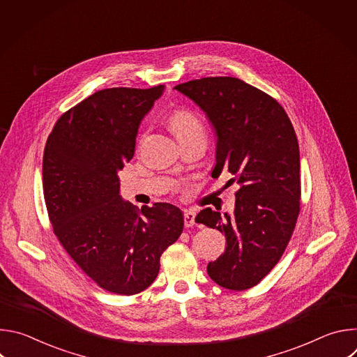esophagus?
Returning a JSON list of instances; mask_svg holds the SVG:
<instances>
[{
	"instance_id": "esophagus-1",
	"label": "esophagus",
	"mask_w": 357,
	"mask_h": 357,
	"mask_svg": "<svg viewBox=\"0 0 357 357\" xmlns=\"http://www.w3.org/2000/svg\"><path fill=\"white\" fill-rule=\"evenodd\" d=\"M195 218H196V212L192 209H188L183 212V220H185V226L190 227L195 225Z\"/></svg>"
}]
</instances>
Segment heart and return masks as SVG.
Masks as SVG:
<instances>
[{"label":"heart","instance_id":"b5f03b06","mask_svg":"<svg viewBox=\"0 0 357 357\" xmlns=\"http://www.w3.org/2000/svg\"><path fill=\"white\" fill-rule=\"evenodd\" d=\"M171 127L175 134H182L192 130H200V124L197 119L188 112H176L171 117Z\"/></svg>","mask_w":357,"mask_h":357}]
</instances>
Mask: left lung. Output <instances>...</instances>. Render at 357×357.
Instances as JSON below:
<instances>
[{
  "instance_id": "obj_1",
  "label": "left lung",
  "mask_w": 357,
  "mask_h": 357,
  "mask_svg": "<svg viewBox=\"0 0 357 357\" xmlns=\"http://www.w3.org/2000/svg\"><path fill=\"white\" fill-rule=\"evenodd\" d=\"M206 114L215 128L216 164L237 176L233 213L203 209L196 222L226 236V251L208 264L223 288L257 285L278 263L299 213V146L277 101L236 77H205L174 87Z\"/></svg>"
}]
</instances>
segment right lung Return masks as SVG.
Listing matches in <instances>:
<instances>
[{"instance_id": "obj_1", "label": "right lung", "mask_w": 357, "mask_h": 357, "mask_svg": "<svg viewBox=\"0 0 357 357\" xmlns=\"http://www.w3.org/2000/svg\"><path fill=\"white\" fill-rule=\"evenodd\" d=\"M164 89L96 91L58 120L43 152V196L56 237L98 287L120 295L154 282L161 254L183 230L171 203L137 211L120 195L119 171Z\"/></svg>"}]
</instances>
